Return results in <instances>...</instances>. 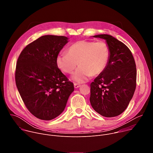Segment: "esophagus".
I'll return each mask as SVG.
<instances>
[{"instance_id": "1", "label": "esophagus", "mask_w": 153, "mask_h": 153, "mask_svg": "<svg viewBox=\"0 0 153 153\" xmlns=\"http://www.w3.org/2000/svg\"><path fill=\"white\" fill-rule=\"evenodd\" d=\"M74 88H79V87L80 86V84L77 83H75L74 84Z\"/></svg>"}]
</instances>
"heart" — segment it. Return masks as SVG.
I'll return each instance as SVG.
<instances>
[{"label": "heart", "instance_id": "1", "mask_svg": "<svg viewBox=\"0 0 153 153\" xmlns=\"http://www.w3.org/2000/svg\"><path fill=\"white\" fill-rule=\"evenodd\" d=\"M110 50L103 41L79 40L71 45L67 53L59 54L56 58L58 68L71 74L80 66L72 76L77 82H85L92 76L101 73L108 64Z\"/></svg>", "mask_w": 153, "mask_h": 153}]
</instances>
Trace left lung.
<instances>
[{"label": "left lung", "instance_id": "obj_1", "mask_svg": "<svg viewBox=\"0 0 153 153\" xmlns=\"http://www.w3.org/2000/svg\"><path fill=\"white\" fill-rule=\"evenodd\" d=\"M93 37L106 41L110 56L104 70L90 85V103L102 116H117L126 110L136 90L135 60L129 49L112 36L99 34Z\"/></svg>", "mask_w": 153, "mask_h": 153}]
</instances>
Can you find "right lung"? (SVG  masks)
Masks as SVG:
<instances>
[{"label": "right lung", "instance_id": "obj_1", "mask_svg": "<svg viewBox=\"0 0 153 153\" xmlns=\"http://www.w3.org/2000/svg\"><path fill=\"white\" fill-rule=\"evenodd\" d=\"M65 36H43L20 54L15 71L17 90L28 111L50 120L59 116L74 91L73 83L59 69L56 58L68 43Z\"/></svg>", "mask_w": 153, "mask_h": 153}]
</instances>
